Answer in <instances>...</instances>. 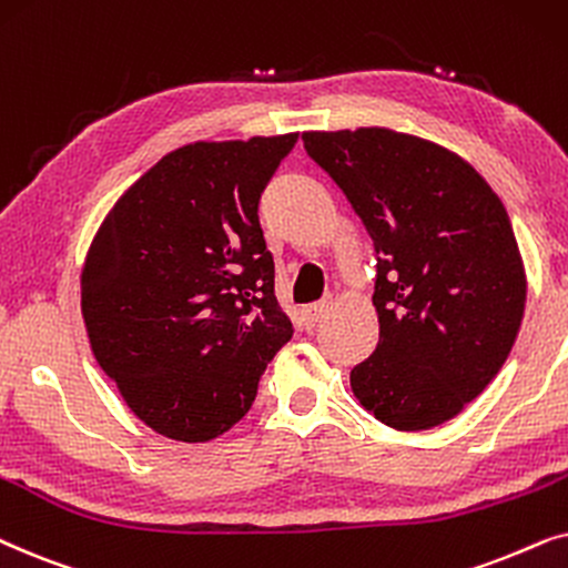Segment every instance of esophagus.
Returning a JSON list of instances; mask_svg holds the SVG:
<instances>
[{
  "mask_svg": "<svg viewBox=\"0 0 568 568\" xmlns=\"http://www.w3.org/2000/svg\"><path fill=\"white\" fill-rule=\"evenodd\" d=\"M327 312H329V301H327V298H324V301H316V304H308V306L301 308V320H304L306 327L312 329L314 324L320 322L322 316L327 314Z\"/></svg>",
  "mask_w": 568,
  "mask_h": 568,
  "instance_id": "34e87169",
  "label": "esophagus"
}]
</instances>
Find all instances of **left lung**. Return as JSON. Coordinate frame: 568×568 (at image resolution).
I'll list each match as a JSON object with an SVG mask.
<instances>
[{
    "instance_id": "left-lung-1",
    "label": "left lung",
    "mask_w": 568,
    "mask_h": 568,
    "mask_svg": "<svg viewBox=\"0 0 568 568\" xmlns=\"http://www.w3.org/2000/svg\"><path fill=\"white\" fill-rule=\"evenodd\" d=\"M376 248L379 345L351 372L376 420L426 430L455 418L504 366L527 280L494 189L436 142L361 126L304 132Z\"/></svg>"
}]
</instances>
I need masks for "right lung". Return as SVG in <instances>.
Returning <instances> with one entry per match:
<instances>
[{"label":"right lung","mask_w":568,"mask_h":568,"mask_svg":"<svg viewBox=\"0 0 568 568\" xmlns=\"http://www.w3.org/2000/svg\"><path fill=\"white\" fill-rule=\"evenodd\" d=\"M298 134L192 142L119 196L82 267L95 361L132 413L210 442L252 407L293 337L275 298L260 196Z\"/></svg>","instance_id":"obj_1"}]
</instances>
